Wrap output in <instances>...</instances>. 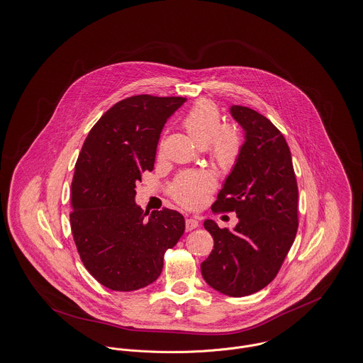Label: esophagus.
I'll list each match as a JSON object with an SVG mask.
<instances>
[{"mask_svg":"<svg viewBox=\"0 0 363 363\" xmlns=\"http://www.w3.org/2000/svg\"><path fill=\"white\" fill-rule=\"evenodd\" d=\"M199 227V221L198 220H195V218H186V221H185V228H186V231H192V230H195V228H198Z\"/></svg>","mask_w":363,"mask_h":363,"instance_id":"obj_1","label":"esophagus"}]
</instances>
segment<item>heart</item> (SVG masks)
<instances>
[{"label":"heart","mask_w":363,"mask_h":363,"mask_svg":"<svg viewBox=\"0 0 363 363\" xmlns=\"http://www.w3.org/2000/svg\"><path fill=\"white\" fill-rule=\"evenodd\" d=\"M182 126L198 146H206L211 162L220 169L231 171L237 165L242 153L241 135L233 126L221 128L220 113L213 103H196L184 117ZM213 185L208 172L188 171L171 184L169 194L181 206L195 208L206 199Z\"/></svg>","instance_id":"1"}]
</instances>
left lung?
<instances>
[{
    "label": "left lung",
    "mask_w": 363,
    "mask_h": 363,
    "mask_svg": "<svg viewBox=\"0 0 363 363\" xmlns=\"http://www.w3.org/2000/svg\"><path fill=\"white\" fill-rule=\"evenodd\" d=\"M230 111L245 142L213 210L235 211L238 224L230 231L204 221L214 246L201 270L211 288L240 298L277 276L298 230V185L289 147L273 122L242 106Z\"/></svg>",
    "instance_id": "obj_1"
}]
</instances>
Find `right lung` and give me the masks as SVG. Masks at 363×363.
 Returning <instances> with one entry per match:
<instances>
[{
  "instance_id": "right-lung-1",
  "label": "right lung",
  "mask_w": 363,
  "mask_h": 363,
  "mask_svg": "<svg viewBox=\"0 0 363 363\" xmlns=\"http://www.w3.org/2000/svg\"><path fill=\"white\" fill-rule=\"evenodd\" d=\"M185 97L139 94L114 104L90 129L71 186V228L87 272L113 291H135L162 274L164 253L185 218L169 208L150 216L135 203L142 172L155 168L162 126Z\"/></svg>"
}]
</instances>
